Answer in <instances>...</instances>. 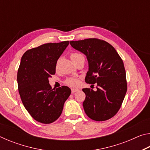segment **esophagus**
<instances>
[{
	"label": "esophagus",
	"mask_w": 150,
	"mask_h": 150,
	"mask_svg": "<svg viewBox=\"0 0 150 150\" xmlns=\"http://www.w3.org/2000/svg\"><path fill=\"white\" fill-rule=\"evenodd\" d=\"M79 89H77V88H72L71 89V93H74L75 92H77V91H78Z\"/></svg>",
	"instance_id": "obj_1"
}]
</instances>
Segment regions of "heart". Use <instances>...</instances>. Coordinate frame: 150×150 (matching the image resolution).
<instances>
[{
    "label": "heart",
    "instance_id": "b5f03b06",
    "mask_svg": "<svg viewBox=\"0 0 150 150\" xmlns=\"http://www.w3.org/2000/svg\"><path fill=\"white\" fill-rule=\"evenodd\" d=\"M81 56H82V55L79 54V53L74 52V53H72V54H71L70 57L73 62V61L77 59V58H79ZM65 84H67V85L70 86V87H77V86H79V85L80 80H79V79H78L77 77H69L65 80Z\"/></svg>",
    "mask_w": 150,
    "mask_h": 150
}]
</instances>
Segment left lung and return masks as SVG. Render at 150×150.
I'll return each mask as SVG.
<instances>
[{"mask_svg": "<svg viewBox=\"0 0 150 150\" xmlns=\"http://www.w3.org/2000/svg\"><path fill=\"white\" fill-rule=\"evenodd\" d=\"M70 44L87 56L88 71L85 82L97 85L96 91L83 88L86 115L93 120H108L118 112L127 91L122 59L114 47L104 40L89 38L71 41Z\"/></svg>", "mask_w": 150, "mask_h": 150, "instance_id": "left-lung-1", "label": "left lung"}]
</instances>
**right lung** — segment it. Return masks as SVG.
<instances>
[{"instance_id":"right-lung-1","label":"right lung","mask_w":150,"mask_h":150,"mask_svg":"<svg viewBox=\"0 0 150 150\" xmlns=\"http://www.w3.org/2000/svg\"><path fill=\"white\" fill-rule=\"evenodd\" d=\"M69 44H43L26 51L21 58L17 74L19 94L25 108L39 122L56 120L71 93L67 86L52 88L48 80L55 73L57 60Z\"/></svg>"}]
</instances>
